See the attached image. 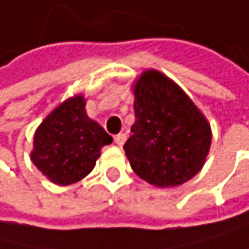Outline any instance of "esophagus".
<instances>
[{
    "instance_id": "esophagus-1",
    "label": "esophagus",
    "mask_w": 249,
    "mask_h": 249,
    "mask_svg": "<svg viewBox=\"0 0 249 249\" xmlns=\"http://www.w3.org/2000/svg\"><path fill=\"white\" fill-rule=\"evenodd\" d=\"M125 141H127V135H125V133H119V135H116V138H114V142H116L119 147H122L124 143H125Z\"/></svg>"
}]
</instances>
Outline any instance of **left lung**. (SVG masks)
Instances as JSON below:
<instances>
[{
    "label": "left lung",
    "instance_id": "8db88e82",
    "mask_svg": "<svg viewBox=\"0 0 249 249\" xmlns=\"http://www.w3.org/2000/svg\"><path fill=\"white\" fill-rule=\"evenodd\" d=\"M135 124L124 145L136 175L160 188L195 178L211 145L207 118L176 82L145 70L133 86Z\"/></svg>",
    "mask_w": 249,
    "mask_h": 249
}]
</instances>
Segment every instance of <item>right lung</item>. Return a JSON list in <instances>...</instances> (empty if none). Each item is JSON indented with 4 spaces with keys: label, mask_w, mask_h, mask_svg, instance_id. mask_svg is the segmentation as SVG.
Returning <instances> with one entry per match:
<instances>
[{
    "label": "right lung",
    "mask_w": 249,
    "mask_h": 249,
    "mask_svg": "<svg viewBox=\"0 0 249 249\" xmlns=\"http://www.w3.org/2000/svg\"><path fill=\"white\" fill-rule=\"evenodd\" d=\"M113 138L86 113L82 94L54 108L35 131L30 159L56 185H70L86 178L96 165L101 148Z\"/></svg>",
    "instance_id": "add662e5"
}]
</instances>
